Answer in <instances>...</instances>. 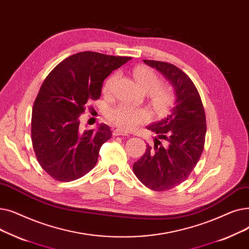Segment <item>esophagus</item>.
Returning <instances> with one entry per match:
<instances>
[{
	"label": "esophagus",
	"mask_w": 249,
	"mask_h": 249,
	"mask_svg": "<svg viewBox=\"0 0 249 249\" xmlns=\"http://www.w3.org/2000/svg\"><path fill=\"white\" fill-rule=\"evenodd\" d=\"M128 134L121 128H115L113 131V136H127Z\"/></svg>",
	"instance_id": "obj_1"
}]
</instances>
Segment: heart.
I'll return each instance as SVG.
<instances>
[{
	"mask_svg": "<svg viewBox=\"0 0 249 249\" xmlns=\"http://www.w3.org/2000/svg\"><path fill=\"white\" fill-rule=\"evenodd\" d=\"M134 78L141 88L149 92L151 104L154 110L161 114L166 111L173 103V92L170 87L159 85L160 78L155 71L146 66H138L134 69ZM117 74H112L106 80L103 91L110 93L113 87ZM108 120L115 125L124 129H132L141 124L149 121L150 112L141 107L128 105L125 103L118 104L107 112Z\"/></svg>",
	"mask_w": 249,
	"mask_h": 249,
	"instance_id": "b5f03b06",
	"label": "heart"
}]
</instances>
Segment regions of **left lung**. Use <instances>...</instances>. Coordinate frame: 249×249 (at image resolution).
Wrapping results in <instances>:
<instances>
[{"label": "left lung", "instance_id": "1", "mask_svg": "<svg viewBox=\"0 0 249 249\" xmlns=\"http://www.w3.org/2000/svg\"><path fill=\"white\" fill-rule=\"evenodd\" d=\"M144 63L156 69L172 85L175 102L167 117L147 126L156 134L154 145H147L133 170L148 188L164 192L184 181L202 155L206 115L196 87L179 68L159 61L144 60Z\"/></svg>", "mask_w": 249, "mask_h": 249}]
</instances>
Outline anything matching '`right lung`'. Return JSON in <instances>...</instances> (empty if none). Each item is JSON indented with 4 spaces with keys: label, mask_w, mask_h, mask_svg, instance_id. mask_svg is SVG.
<instances>
[{
    "label": "right lung",
    "mask_w": 249,
    "mask_h": 249,
    "mask_svg": "<svg viewBox=\"0 0 249 249\" xmlns=\"http://www.w3.org/2000/svg\"><path fill=\"white\" fill-rule=\"evenodd\" d=\"M129 60L83 52L65 58L43 81L32 108L31 139L38 163L53 178L73 181L95 166L112 133L105 124L84 131L80 115L88 101L100 97L103 81Z\"/></svg>",
    "instance_id": "add662e5"
}]
</instances>
